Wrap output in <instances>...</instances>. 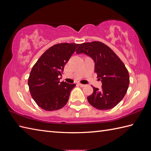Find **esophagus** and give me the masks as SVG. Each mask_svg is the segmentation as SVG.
<instances>
[{"instance_id":"esophagus-1","label":"esophagus","mask_w":151,"mask_h":151,"mask_svg":"<svg viewBox=\"0 0 151 151\" xmlns=\"http://www.w3.org/2000/svg\"><path fill=\"white\" fill-rule=\"evenodd\" d=\"M78 86H81V87H84V86H86V85H84V84H81V83H78Z\"/></svg>"}]
</instances>
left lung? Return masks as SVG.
I'll list each match as a JSON object with an SVG mask.
<instances>
[{
    "mask_svg": "<svg viewBox=\"0 0 151 151\" xmlns=\"http://www.w3.org/2000/svg\"><path fill=\"white\" fill-rule=\"evenodd\" d=\"M76 54L84 53L95 62V73L101 80V89L93 88L89 103L98 110H107L121 101L129 88L130 77L124 64L106 45L100 41L80 45Z\"/></svg>",
    "mask_w": 151,
    "mask_h": 151,
    "instance_id": "obj_1",
    "label": "left lung"
}]
</instances>
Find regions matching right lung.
I'll return each instance as SVG.
<instances>
[{
  "instance_id": "1",
  "label": "right lung",
  "mask_w": 151,
  "mask_h": 151,
  "mask_svg": "<svg viewBox=\"0 0 151 151\" xmlns=\"http://www.w3.org/2000/svg\"><path fill=\"white\" fill-rule=\"evenodd\" d=\"M80 44L58 43L50 47L34 64L28 84L32 97L46 111L59 110L69 100L75 84L60 82L64 66Z\"/></svg>"
}]
</instances>
